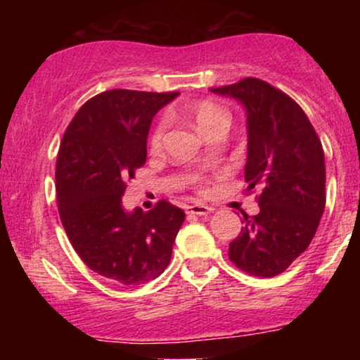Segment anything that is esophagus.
<instances>
[{
    "label": "esophagus",
    "mask_w": 360,
    "mask_h": 360,
    "mask_svg": "<svg viewBox=\"0 0 360 360\" xmlns=\"http://www.w3.org/2000/svg\"><path fill=\"white\" fill-rule=\"evenodd\" d=\"M188 213L196 214V217H206V214L213 213V208L208 205H191L188 206Z\"/></svg>",
    "instance_id": "34e87169"
}]
</instances>
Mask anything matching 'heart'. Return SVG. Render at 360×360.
<instances>
[{
	"label": "heart",
	"instance_id": "1",
	"mask_svg": "<svg viewBox=\"0 0 360 360\" xmlns=\"http://www.w3.org/2000/svg\"><path fill=\"white\" fill-rule=\"evenodd\" d=\"M188 115L193 118V122L196 123L198 130H200L203 135L214 125H220V123H226V125H229L230 122V117L229 113H226V110H223L220 105H217V103L210 100L200 101L196 103V105H193L191 108L188 110ZM164 128H166V125H164V123H159L155 130L152 131V137H150L152 148H159L160 143H162Z\"/></svg>",
	"mask_w": 360,
	"mask_h": 360
}]
</instances>
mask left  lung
<instances>
[{
    "mask_svg": "<svg viewBox=\"0 0 360 360\" xmlns=\"http://www.w3.org/2000/svg\"><path fill=\"white\" fill-rule=\"evenodd\" d=\"M240 103L247 125V189L260 186V212L243 214L230 243L242 271L274 278L308 249L325 210V155L304 111L283 91L247 77L210 89Z\"/></svg>",
    "mask_w": 360,
    "mask_h": 360,
    "instance_id": "obj_1",
    "label": "left lung"
}]
</instances>
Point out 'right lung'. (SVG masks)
<instances>
[{"instance_id":"add662e5","label":"right lung","mask_w":360,"mask_h":360,"mask_svg":"<svg viewBox=\"0 0 360 360\" xmlns=\"http://www.w3.org/2000/svg\"><path fill=\"white\" fill-rule=\"evenodd\" d=\"M177 96L105 91L81 106L57 155V205L74 250L91 271L125 286L162 274L184 221L167 201L147 213L122 201L125 181L146 164L152 120Z\"/></svg>"}]
</instances>
